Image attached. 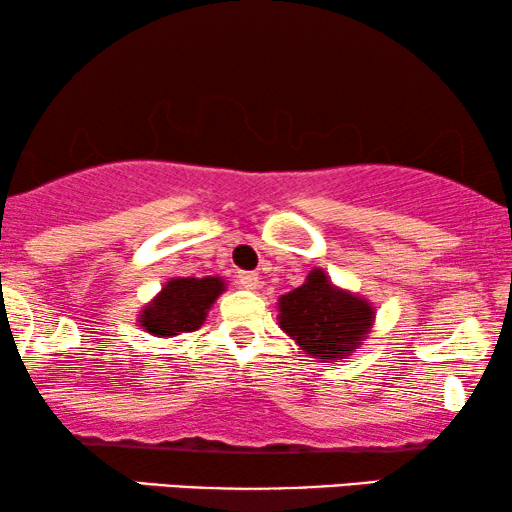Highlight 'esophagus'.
<instances>
[{
	"mask_svg": "<svg viewBox=\"0 0 512 512\" xmlns=\"http://www.w3.org/2000/svg\"><path fill=\"white\" fill-rule=\"evenodd\" d=\"M237 282H240L242 289H247V291L258 289V275H256V272H240V275H237Z\"/></svg>",
	"mask_w": 512,
	"mask_h": 512,
	"instance_id": "obj_1",
	"label": "esophagus"
}]
</instances>
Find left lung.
I'll return each instance as SVG.
<instances>
[{
	"label": "left lung",
	"mask_w": 512,
	"mask_h": 512,
	"mask_svg": "<svg viewBox=\"0 0 512 512\" xmlns=\"http://www.w3.org/2000/svg\"><path fill=\"white\" fill-rule=\"evenodd\" d=\"M279 328L296 340L310 359L340 361L368 338L375 307L359 293L340 289L321 268L305 284L279 298Z\"/></svg>",
	"instance_id": "left-lung-1"
}]
</instances>
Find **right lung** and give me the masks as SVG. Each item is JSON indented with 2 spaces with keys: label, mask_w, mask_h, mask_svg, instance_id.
I'll list each match as a JSON object with an SVG mask.
<instances>
[{
  "label": "right lung",
  "mask_w": 512,
  "mask_h": 512,
  "mask_svg": "<svg viewBox=\"0 0 512 512\" xmlns=\"http://www.w3.org/2000/svg\"><path fill=\"white\" fill-rule=\"evenodd\" d=\"M223 291V277H172L158 296L142 307L137 321L156 338L198 331Z\"/></svg>",
  "instance_id": "1"
}]
</instances>
